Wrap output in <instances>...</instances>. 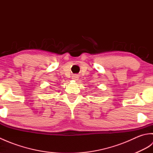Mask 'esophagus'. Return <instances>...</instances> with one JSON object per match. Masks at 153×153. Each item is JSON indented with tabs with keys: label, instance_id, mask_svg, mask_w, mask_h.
I'll use <instances>...</instances> for the list:
<instances>
[{
	"label": "esophagus",
	"instance_id": "34e87169",
	"mask_svg": "<svg viewBox=\"0 0 153 153\" xmlns=\"http://www.w3.org/2000/svg\"><path fill=\"white\" fill-rule=\"evenodd\" d=\"M79 78V77L77 76V75H74V76H72V77H71V79H72L73 80H77Z\"/></svg>",
	"mask_w": 153,
	"mask_h": 153
}]
</instances>
